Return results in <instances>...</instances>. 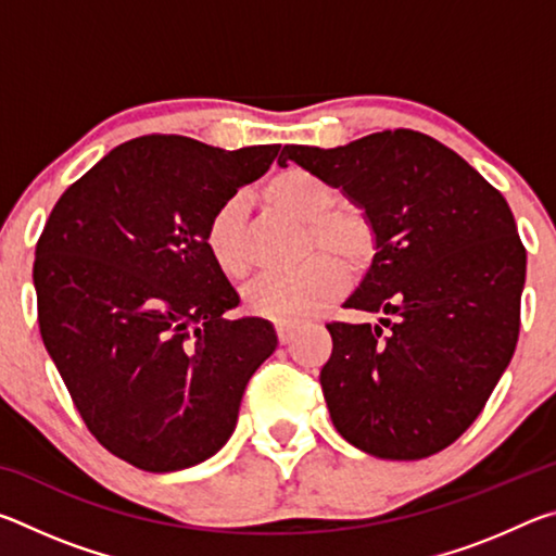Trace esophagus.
Segmentation results:
<instances>
[{
	"label": "esophagus",
	"instance_id": "esophagus-1",
	"mask_svg": "<svg viewBox=\"0 0 556 556\" xmlns=\"http://www.w3.org/2000/svg\"><path fill=\"white\" fill-rule=\"evenodd\" d=\"M277 336H279V343L281 345H289L291 341H294L296 328L291 326V324H277Z\"/></svg>",
	"mask_w": 556,
	"mask_h": 556
}]
</instances>
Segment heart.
<instances>
[{"instance_id": "1", "label": "heart", "mask_w": 556, "mask_h": 556, "mask_svg": "<svg viewBox=\"0 0 556 556\" xmlns=\"http://www.w3.org/2000/svg\"><path fill=\"white\" fill-rule=\"evenodd\" d=\"M262 195L277 211L306 223L301 255L307 257L314 251L319 255L291 271L257 277L244 289V306L250 314L275 324H304L345 289L344 261L353 269H363L375 260L378 230L361 205L336 203V188L304 166L281 168L262 188ZM203 240L215 267L225 277L242 279L248 275L250 252L240 195H230L211 213Z\"/></svg>"}]
</instances>
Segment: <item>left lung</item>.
<instances>
[{
    "label": "left lung",
    "mask_w": 556,
    "mask_h": 556,
    "mask_svg": "<svg viewBox=\"0 0 556 556\" xmlns=\"http://www.w3.org/2000/svg\"><path fill=\"white\" fill-rule=\"evenodd\" d=\"M363 205L378 252L345 308L381 326L326 324L321 390L333 427L378 458H427L483 412L520 336L527 252L503 193L454 149L384 129L336 149L287 144Z\"/></svg>",
    "instance_id": "left-lung-1"
}]
</instances>
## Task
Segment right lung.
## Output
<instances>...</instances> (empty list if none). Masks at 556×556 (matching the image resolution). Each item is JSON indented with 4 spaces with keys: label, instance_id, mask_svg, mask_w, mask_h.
<instances>
[{
    "label": "right lung",
    "instance_id": "add662e5",
    "mask_svg": "<svg viewBox=\"0 0 556 556\" xmlns=\"http://www.w3.org/2000/svg\"><path fill=\"white\" fill-rule=\"evenodd\" d=\"M277 154L279 144L129 139L65 188L36 242L46 351L90 434L149 473L211 458L275 353L267 321L223 316L240 296L203 230Z\"/></svg>",
    "mask_w": 556,
    "mask_h": 556
}]
</instances>
